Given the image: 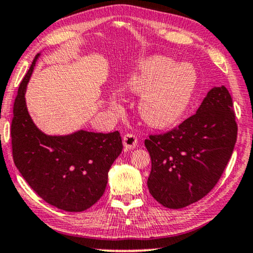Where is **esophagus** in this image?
Returning a JSON list of instances; mask_svg holds the SVG:
<instances>
[{
  "mask_svg": "<svg viewBox=\"0 0 253 253\" xmlns=\"http://www.w3.org/2000/svg\"><path fill=\"white\" fill-rule=\"evenodd\" d=\"M123 143L126 150L134 149L137 144V137L135 135H133V134H126V135H124L123 137Z\"/></svg>",
  "mask_w": 253,
  "mask_h": 253,
  "instance_id": "1",
  "label": "esophagus"
}]
</instances>
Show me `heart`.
Here are the masks:
<instances>
[{
    "instance_id": "b5f03b06",
    "label": "heart",
    "mask_w": 253,
    "mask_h": 253,
    "mask_svg": "<svg viewBox=\"0 0 253 253\" xmlns=\"http://www.w3.org/2000/svg\"><path fill=\"white\" fill-rule=\"evenodd\" d=\"M198 85V73L190 63L176 66L167 56L143 60L127 76L124 87L141 95L139 113L144 123L154 127H168L187 110ZM118 106L116 100L111 102Z\"/></svg>"
}]
</instances>
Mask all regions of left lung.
<instances>
[{"mask_svg":"<svg viewBox=\"0 0 253 253\" xmlns=\"http://www.w3.org/2000/svg\"><path fill=\"white\" fill-rule=\"evenodd\" d=\"M236 139L230 93L223 85L215 86L197 113L177 128L144 141L151 160L150 194L171 210L203 199L221 178Z\"/></svg>","mask_w":253,"mask_h":253,"instance_id":"obj_1","label":"left lung"}]
</instances>
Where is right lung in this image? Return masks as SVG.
<instances>
[{
	"mask_svg": "<svg viewBox=\"0 0 253 253\" xmlns=\"http://www.w3.org/2000/svg\"><path fill=\"white\" fill-rule=\"evenodd\" d=\"M39 55L21 82L13 104V162L47 204L66 211H83L103 195L123 141L118 130L104 134L81 129L68 135H47L36 126L26 107L25 91Z\"/></svg>",
	"mask_w": 253,
	"mask_h": 253,
	"instance_id": "1",
	"label": "right lung"
}]
</instances>
